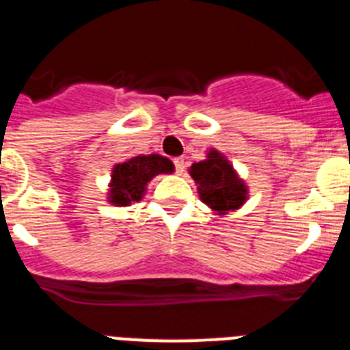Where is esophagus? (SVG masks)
I'll list each match as a JSON object with an SVG mask.
<instances>
[{
  "instance_id": "obj_1",
  "label": "esophagus",
  "mask_w": 350,
  "mask_h": 350,
  "mask_svg": "<svg viewBox=\"0 0 350 350\" xmlns=\"http://www.w3.org/2000/svg\"><path fill=\"white\" fill-rule=\"evenodd\" d=\"M173 165H175V170H177L178 175H184V172H185L184 157H177V159H173Z\"/></svg>"
}]
</instances>
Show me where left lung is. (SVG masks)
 <instances>
[{"label":"left lung","mask_w":350,"mask_h":350,"mask_svg":"<svg viewBox=\"0 0 350 350\" xmlns=\"http://www.w3.org/2000/svg\"><path fill=\"white\" fill-rule=\"evenodd\" d=\"M189 173L198 184L202 202L219 212V215L240 208L245 203V184L238 178L230 161L217 150L212 148L206 159L191 166Z\"/></svg>","instance_id":"8db88e82"}]
</instances>
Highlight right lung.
I'll return each mask as SVG.
<instances>
[{
	"label": "right lung",
	"instance_id": "right-lung-1",
	"mask_svg": "<svg viewBox=\"0 0 350 350\" xmlns=\"http://www.w3.org/2000/svg\"><path fill=\"white\" fill-rule=\"evenodd\" d=\"M175 170L168 157L159 154L150 156H137L126 163L113 166L112 182L108 202L117 206H129L131 203L140 202L145 187L159 173H172Z\"/></svg>",
	"mask_w": 350,
	"mask_h": 350
}]
</instances>
